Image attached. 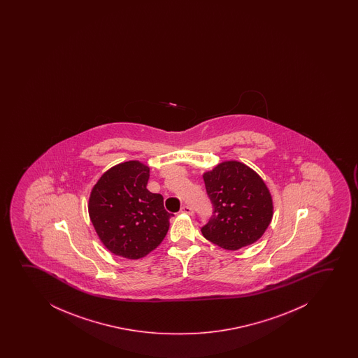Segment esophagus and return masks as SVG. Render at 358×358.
Segmentation results:
<instances>
[{
  "instance_id": "1",
  "label": "esophagus",
  "mask_w": 358,
  "mask_h": 358,
  "mask_svg": "<svg viewBox=\"0 0 358 358\" xmlns=\"http://www.w3.org/2000/svg\"><path fill=\"white\" fill-rule=\"evenodd\" d=\"M181 213H185V214H188V215H193V214H194L193 209H192L191 206H182Z\"/></svg>"
}]
</instances>
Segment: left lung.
Segmentation results:
<instances>
[{"label": "left lung", "instance_id": "1", "mask_svg": "<svg viewBox=\"0 0 358 358\" xmlns=\"http://www.w3.org/2000/svg\"><path fill=\"white\" fill-rule=\"evenodd\" d=\"M214 215L201 234L227 250L252 245L264 235L274 215L273 196L263 178L243 162H220L203 173Z\"/></svg>", "mask_w": 358, "mask_h": 358}]
</instances>
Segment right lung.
Returning a JSON list of instances; mask_svg holds the SVG:
<instances>
[{
	"label": "right lung",
	"instance_id": "add662e5",
	"mask_svg": "<svg viewBox=\"0 0 358 358\" xmlns=\"http://www.w3.org/2000/svg\"><path fill=\"white\" fill-rule=\"evenodd\" d=\"M150 169L131 160L103 172L89 196L88 211L96 235L111 253L141 259L165 238L172 214L162 194L148 191Z\"/></svg>",
	"mask_w": 358,
	"mask_h": 358
}]
</instances>
